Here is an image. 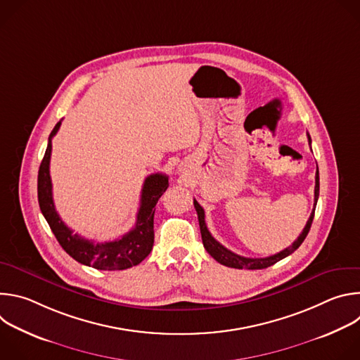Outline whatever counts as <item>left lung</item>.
Segmentation results:
<instances>
[{
  "label": "left lung",
  "instance_id": "obj_1",
  "mask_svg": "<svg viewBox=\"0 0 360 360\" xmlns=\"http://www.w3.org/2000/svg\"><path fill=\"white\" fill-rule=\"evenodd\" d=\"M307 139H309V145H311L312 141H311L309 134H307ZM318 198H319V171H316V176H315L314 211H312L309 219H307L302 233L297 236V239L289 248H286V249H283V250H281V252H278L272 256H268V258H245V256L236 255V253L231 252L229 249H226L225 246H222L208 231L207 224H205V211H203L200 205L193 199V205H195V210H196V214H198V221H199V228H200V235H202V243H203L205 249H207V252L221 265L235 268V269H265L268 266L275 265L281 259L286 258V256L293 253L302 245L306 235L309 233V229H311V225H312V221H314V217H315V208H316V203H318Z\"/></svg>",
  "mask_w": 360,
  "mask_h": 360
}]
</instances>
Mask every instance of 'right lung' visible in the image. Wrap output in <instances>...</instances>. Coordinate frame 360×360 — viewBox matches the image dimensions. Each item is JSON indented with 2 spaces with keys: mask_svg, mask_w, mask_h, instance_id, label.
Returning <instances> with one entry per match:
<instances>
[{
  "mask_svg": "<svg viewBox=\"0 0 360 360\" xmlns=\"http://www.w3.org/2000/svg\"><path fill=\"white\" fill-rule=\"evenodd\" d=\"M61 121L49 134L48 145L38 171V203L51 231L56 235L63 249L77 262L99 269V271H122L141 264L150 253L153 246V214L155 205L168 188V176L164 174H152L146 176L142 192L141 205L136 214L135 226L120 239L95 243L74 233L56 211L53 199V184L49 176L51 139L58 132Z\"/></svg>",
  "mask_w": 360,
  "mask_h": 360,
  "instance_id": "right-lung-1",
  "label": "right lung"
}]
</instances>
